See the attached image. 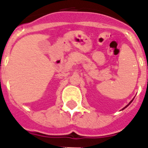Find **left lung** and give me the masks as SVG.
<instances>
[{
	"label": "left lung",
	"instance_id": "1",
	"mask_svg": "<svg viewBox=\"0 0 148 148\" xmlns=\"http://www.w3.org/2000/svg\"><path fill=\"white\" fill-rule=\"evenodd\" d=\"M132 101H131V102H132ZM131 102H130V103H131ZM130 103H129V104H130ZM129 104H128V105H129ZM128 105H127V106H128ZM127 106H126V107H127ZM126 107H125V108H126Z\"/></svg>",
	"mask_w": 148,
	"mask_h": 148
}]
</instances>
